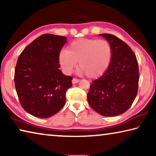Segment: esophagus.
<instances>
[{"label": "esophagus", "mask_w": 156, "mask_h": 156, "mask_svg": "<svg viewBox=\"0 0 156 156\" xmlns=\"http://www.w3.org/2000/svg\"><path fill=\"white\" fill-rule=\"evenodd\" d=\"M79 81H80V80H79V79H78V78H73L72 83L73 84H76V83H78Z\"/></svg>", "instance_id": "obj_1"}]
</instances>
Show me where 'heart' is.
I'll return each instance as SVG.
<instances>
[{
	"instance_id": "obj_1",
	"label": "heart",
	"mask_w": 156,
	"mask_h": 156,
	"mask_svg": "<svg viewBox=\"0 0 156 156\" xmlns=\"http://www.w3.org/2000/svg\"><path fill=\"white\" fill-rule=\"evenodd\" d=\"M112 58L109 42L104 38L80 39L62 50L59 62L65 72L70 73L77 65L89 78H96L106 72Z\"/></svg>"
}]
</instances>
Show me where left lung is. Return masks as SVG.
Wrapping results in <instances>:
<instances>
[{
    "label": "left lung",
    "instance_id": "obj_1",
    "mask_svg": "<svg viewBox=\"0 0 156 156\" xmlns=\"http://www.w3.org/2000/svg\"><path fill=\"white\" fill-rule=\"evenodd\" d=\"M112 48L109 68L92 81L87 94L89 105L104 116H116L126 112L137 96L139 83L138 63L127 44L109 34H102Z\"/></svg>",
    "mask_w": 156,
    "mask_h": 156
}]
</instances>
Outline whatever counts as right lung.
Listing matches in <instances>:
<instances>
[{"instance_id": "obj_1", "label": "right lung", "mask_w": 156, "mask_h": 156, "mask_svg": "<svg viewBox=\"0 0 156 156\" xmlns=\"http://www.w3.org/2000/svg\"><path fill=\"white\" fill-rule=\"evenodd\" d=\"M65 36L45 34L35 39L18 57L14 72L21 106L37 118H47L64 107L73 78L59 69V54Z\"/></svg>"}]
</instances>
